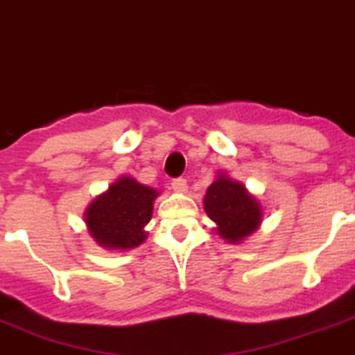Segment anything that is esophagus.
I'll return each instance as SVG.
<instances>
[{
    "label": "esophagus",
    "instance_id": "obj_1",
    "mask_svg": "<svg viewBox=\"0 0 355 355\" xmlns=\"http://www.w3.org/2000/svg\"><path fill=\"white\" fill-rule=\"evenodd\" d=\"M171 189H173L175 193H185V191H187V180L182 177L173 178V180H171Z\"/></svg>",
    "mask_w": 355,
    "mask_h": 355
}]
</instances>
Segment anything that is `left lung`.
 <instances>
[{
    "mask_svg": "<svg viewBox=\"0 0 355 355\" xmlns=\"http://www.w3.org/2000/svg\"><path fill=\"white\" fill-rule=\"evenodd\" d=\"M205 211L217 224V233L224 240L236 243L252 234L261 223V207L243 184L220 177L205 194Z\"/></svg>",
    "mask_w": 355,
    "mask_h": 355,
    "instance_id": "left-lung-1",
    "label": "left lung"
}]
</instances>
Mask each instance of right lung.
<instances>
[{
  "label": "right lung",
  "instance_id": "add662e5",
  "mask_svg": "<svg viewBox=\"0 0 355 355\" xmlns=\"http://www.w3.org/2000/svg\"><path fill=\"white\" fill-rule=\"evenodd\" d=\"M157 191L122 177L107 193L96 198L85 211L94 241L107 248H135L145 240V224L154 210Z\"/></svg>",
  "mask_w": 355,
  "mask_h": 355
}]
</instances>
